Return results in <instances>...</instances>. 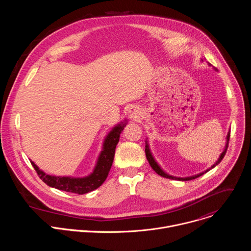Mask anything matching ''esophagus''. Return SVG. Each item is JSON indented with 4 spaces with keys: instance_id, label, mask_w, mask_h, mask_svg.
Returning a JSON list of instances; mask_svg holds the SVG:
<instances>
[{
    "instance_id": "esophagus-1",
    "label": "esophagus",
    "mask_w": 251,
    "mask_h": 251,
    "mask_svg": "<svg viewBox=\"0 0 251 251\" xmlns=\"http://www.w3.org/2000/svg\"><path fill=\"white\" fill-rule=\"evenodd\" d=\"M140 115H141V111H140V109L138 108V107L132 106L131 108L129 109V117L131 119L136 120V119H138L140 117Z\"/></svg>"
}]
</instances>
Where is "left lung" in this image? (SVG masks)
<instances>
[{
	"label": "left lung",
	"mask_w": 251,
	"mask_h": 251,
	"mask_svg": "<svg viewBox=\"0 0 251 251\" xmlns=\"http://www.w3.org/2000/svg\"><path fill=\"white\" fill-rule=\"evenodd\" d=\"M229 136H230V133H228V134H227V137H226V149H225V151L221 154V156H220L219 160L217 161V163L214 164V165H212L210 169H212V168L216 167L217 165H219V164L222 162V160L224 159V157H225V155H226V153L227 147H228V140H229ZM145 153H146V158H147V160H148V162H149L150 166L152 167V169H153V170H154L158 175H160L161 176H164V177H167V178H172V180H177V181H190V180H194V178H196V177H198V176H201V175H203L204 173H206V172H208V171H209V170H206L205 172L201 173V174H199V175H197V176H188V177H176V176H170V175L166 174V173H165V172L160 168V166L157 164V162L155 161V159L153 158V156H152V154H151V151H150V149H149V145H148V142H147V140H146V146H145Z\"/></svg>",
	"instance_id": "obj_1"
}]
</instances>
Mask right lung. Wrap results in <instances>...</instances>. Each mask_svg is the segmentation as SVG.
Instances as JSON below:
<instances>
[{"label": "right lung", "instance_id": "add662e5", "mask_svg": "<svg viewBox=\"0 0 251 251\" xmlns=\"http://www.w3.org/2000/svg\"><path fill=\"white\" fill-rule=\"evenodd\" d=\"M125 125V123L123 124V122H121V124L115 126L110 131V133L106 136L103 143V149L98 157L97 164L93 172L87 176L70 177L50 176L41 171L33 162L30 163L39 176L42 178V181L48 186L68 193H75L78 195L87 194L99 188L106 180L107 176H108L114 160L116 145L118 144L120 134L123 131Z\"/></svg>", "mask_w": 251, "mask_h": 251}]
</instances>
